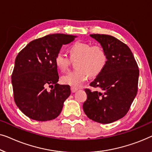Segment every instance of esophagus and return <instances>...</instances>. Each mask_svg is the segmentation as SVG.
Masks as SVG:
<instances>
[{"label":"esophagus","mask_w":152,"mask_h":152,"mask_svg":"<svg viewBox=\"0 0 152 152\" xmlns=\"http://www.w3.org/2000/svg\"><path fill=\"white\" fill-rule=\"evenodd\" d=\"M77 90H78V89H77V88H75V87H71L72 93H75Z\"/></svg>","instance_id":"esophagus-1"}]
</instances>
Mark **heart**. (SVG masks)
<instances>
[{"label":"heart","mask_w":152,"mask_h":152,"mask_svg":"<svg viewBox=\"0 0 152 152\" xmlns=\"http://www.w3.org/2000/svg\"><path fill=\"white\" fill-rule=\"evenodd\" d=\"M69 58L63 52L55 56V65L62 72L67 71L72 61L76 60V69L61 77V82L73 87H79L91 76H96L105 67L107 56L103 47L89 42L77 41L68 49Z\"/></svg>","instance_id":"obj_1"}]
</instances>
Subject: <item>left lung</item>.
<instances>
[{
  "instance_id": "obj_1",
  "label": "left lung",
  "mask_w": 152,
  "mask_h": 152,
  "mask_svg": "<svg viewBox=\"0 0 152 152\" xmlns=\"http://www.w3.org/2000/svg\"><path fill=\"white\" fill-rule=\"evenodd\" d=\"M103 47L107 56L105 67L90 86L100 91L85 89L87 98L83 107L89 118L107 124L125 116L138 91L139 69L127 45L112 36L91 34Z\"/></svg>"
}]
</instances>
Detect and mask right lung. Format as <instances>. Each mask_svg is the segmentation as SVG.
Here are the masks:
<instances>
[{
	"label": "right lung",
	"instance_id": "add662e5",
	"mask_svg": "<svg viewBox=\"0 0 152 152\" xmlns=\"http://www.w3.org/2000/svg\"><path fill=\"white\" fill-rule=\"evenodd\" d=\"M75 38L50 34L31 41L17 55L12 74L14 98L19 110L29 118L51 121L61 114L71 90L69 85L57 83L59 76L54 59L63 45Z\"/></svg>",
	"mask_w": 152,
	"mask_h": 152
}]
</instances>
